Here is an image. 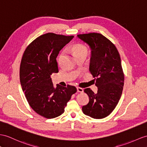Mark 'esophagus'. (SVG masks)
<instances>
[{"mask_svg":"<svg viewBox=\"0 0 147 147\" xmlns=\"http://www.w3.org/2000/svg\"><path fill=\"white\" fill-rule=\"evenodd\" d=\"M77 92H78L82 93V92H84V89L82 88H81V87H77Z\"/></svg>","mask_w":147,"mask_h":147,"instance_id":"esophagus-1","label":"esophagus"}]
</instances>
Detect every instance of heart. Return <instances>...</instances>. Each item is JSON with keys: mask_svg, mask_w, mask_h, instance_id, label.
<instances>
[{"mask_svg": "<svg viewBox=\"0 0 147 147\" xmlns=\"http://www.w3.org/2000/svg\"><path fill=\"white\" fill-rule=\"evenodd\" d=\"M71 51H72L74 55L76 57L80 56L84 54H87V48L85 45L80 44V43H77L72 45L71 47ZM64 54V52L62 53V54L60 56L59 61L61 60L62 56Z\"/></svg>", "mask_w": 147, "mask_h": 147, "instance_id": "heart-1", "label": "heart"}]
</instances>
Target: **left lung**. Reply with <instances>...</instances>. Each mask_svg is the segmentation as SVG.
<instances>
[{
	"label": "left lung",
	"mask_w": 147,
	"mask_h": 147,
	"mask_svg": "<svg viewBox=\"0 0 147 147\" xmlns=\"http://www.w3.org/2000/svg\"><path fill=\"white\" fill-rule=\"evenodd\" d=\"M77 36L92 50L89 70L98 87L96 94L90 88L84 89L89 102L83 106L82 111L93 119H103L115 109L122 94L124 74L120 56L115 45L101 34L92 32Z\"/></svg>",
	"instance_id": "obj_1"
}]
</instances>
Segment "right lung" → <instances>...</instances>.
I'll list each match as a JSON object with an SVG mask.
<instances>
[{"mask_svg":"<svg viewBox=\"0 0 147 147\" xmlns=\"http://www.w3.org/2000/svg\"><path fill=\"white\" fill-rule=\"evenodd\" d=\"M74 38L53 33L42 35L27 46L21 60L20 81L31 108L40 116L53 119L64 112L67 103L77 88L59 84L54 88L51 77L58 73L57 57Z\"/></svg>","mask_w":147,"mask_h":147,"instance_id":"obj_1","label":"right lung"}]
</instances>
